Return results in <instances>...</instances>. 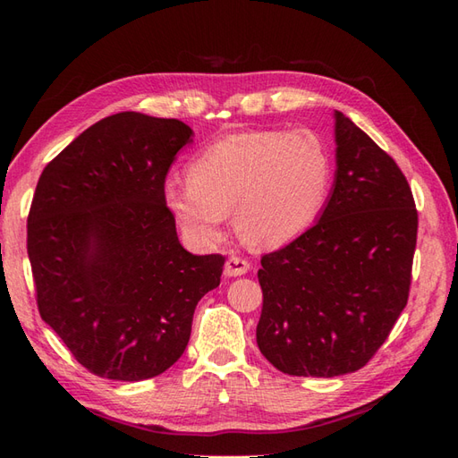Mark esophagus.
Here are the masks:
<instances>
[{
  "label": "esophagus",
  "instance_id": "34e87169",
  "mask_svg": "<svg viewBox=\"0 0 458 458\" xmlns=\"http://www.w3.org/2000/svg\"><path fill=\"white\" fill-rule=\"evenodd\" d=\"M250 271V261L244 258H238V256H232L226 259V264H224V276L226 277H238V276H244Z\"/></svg>",
  "mask_w": 458,
  "mask_h": 458
}]
</instances>
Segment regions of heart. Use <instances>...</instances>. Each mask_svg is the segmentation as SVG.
<instances>
[{
	"instance_id": "b5f03b06",
	"label": "heart",
	"mask_w": 458,
	"mask_h": 458,
	"mask_svg": "<svg viewBox=\"0 0 458 458\" xmlns=\"http://www.w3.org/2000/svg\"><path fill=\"white\" fill-rule=\"evenodd\" d=\"M333 174L328 145L313 131H246L202 149L189 179H167L163 197L194 244L218 242L234 210L250 244L277 248L318 218Z\"/></svg>"
}]
</instances>
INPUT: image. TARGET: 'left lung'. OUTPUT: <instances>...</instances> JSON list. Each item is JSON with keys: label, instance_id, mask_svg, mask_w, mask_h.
I'll return each instance as SVG.
<instances>
[{"label": "left lung", "instance_id": "obj_1", "mask_svg": "<svg viewBox=\"0 0 458 458\" xmlns=\"http://www.w3.org/2000/svg\"><path fill=\"white\" fill-rule=\"evenodd\" d=\"M336 173L320 218L261 258L258 346L279 372L335 377L369 362L407 305L417 242L402 169L335 112Z\"/></svg>", "mask_w": 458, "mask_h": 458}]
</instances>
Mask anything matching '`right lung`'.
<instances>
[{"instance_id":"1","label":"right lung","mask_w":458,"mask_h":458,"mask_svg":"<svg viewBox=\"0 0 458 458\" xmlns=\"http://www.w3.org/2000/svg\"><path fill=\"white\" fill-rule=\"evenodd\" d=\"M179 120L108 115L43 169L27 218L41 318L89 372L140 382L189 344L199 301L220 285L224 256L184 250L163 197Z\"/></svg>"}]
</instances>
